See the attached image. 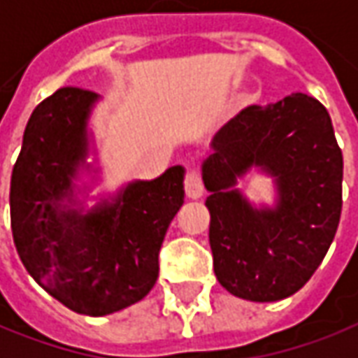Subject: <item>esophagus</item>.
<instances>
[{
  "instance_id": "esophagus-1",
  "label": "esophagus",
  "mask_w": 358,
  "mask_h": 358,
  "mask_svg": "<svg viewBox=\"0 0 358 358\" xmlns=\"http://www.w3.org/2000/svg\"><path fill=\"white\" fill-rule=\"evenodd\" d=\"M184 189H186V196L192 199L203 196V180L199 176V172L189 169L186 172V178H184Z\"/></svg>"
}]
</instances>
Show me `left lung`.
I'll return each mask as SVG.
<instances>
[{
  "label": "left lung",
  "mask_w": 358,
  "mask_h": 358,
  "mask_svg": "<svg viewBox=\"0 0 358 358\" xmlns=\"http://www.w3.org/2000/svg\"><path fill=\"white\" fill-rule=\"evenodd\" d=\"M211 147L203 182L219 283L246 301L291 296L326 257L341 217L343 155L327 110L302 92L254 104L224 124ZM252 166L275 176V210L257 212L231 189Z\"/></svg>",
  "instance_id": "1"
}]
</instances>
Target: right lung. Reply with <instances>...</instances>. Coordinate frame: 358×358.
<instances>
[{"label": "right lung", "mask_w": 358, "mask_h": 358, "mask_svg": "<svg viewBox=\"0 0 358 358\" xmlns=\"http://www.w3.org/2000/svg\"><path fill=\"white\" fill-rule=\"evenodd\" d=\"M96 92L62 87L32 110L11 174V231L22 266L56 301L106 316L141 301L159 277V252L184 203V169L134 182L112 205L67 209L87 155V118Z\"/></svg>", "instance_id": "add662e5"}]
</instances>
